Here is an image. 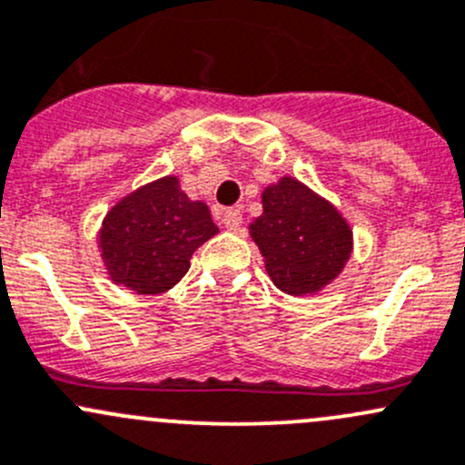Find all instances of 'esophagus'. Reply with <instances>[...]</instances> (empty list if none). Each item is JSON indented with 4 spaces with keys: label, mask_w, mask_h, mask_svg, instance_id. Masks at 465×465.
Masks as SVG:
<instances>
[{
    "label": "esophagus",
    "mask_w": 465,
    "mask_h": 465,
    "mask_svg": "<svg viewBox=\"0 0 465 465\" xmlns=\"http://www.w3.org/2000/svg\"><path fill=\"white\" fill-rule=\"evenodd\" d=\"M241 223H242V212L238 207L227 209V212L223 213V224L229 229V232H238V229H241Z\"/></svg>",
    "instance_id": "esophagus-1"
}]
</instances>
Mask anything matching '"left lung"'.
<instances>
[{
	"label": "left lung",
	"instance_id": "8db88e82",
	"mask_svg": "<svg viewBox=\"0 0 465 465\" xmlns=\"http://www.w3.org/2000/svg\"><path fill=\"white\" fill-rule=\"evenodd\" d=\"M249 232L273 285L292 296L321 292L343 272L351 253L345 218L290 175L262 192V216Z\"/></svg>",
	"mask_w": 465,
	"mask_h": 465
}]
</instances>
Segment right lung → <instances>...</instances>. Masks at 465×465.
Returning a JSON list of instances; mask_svg holds the SVG:
<instances>
[{"label": "right lung", "mask_w": 465, "mask_h": 465, "mask_svg": "<svg viewBox=\"0 0 465 465\" xmlns=\"http://www.w3.org/2000/svg\"><path fill=\"white\" fill-rule=\"evenodd\" d=\"M209 207L189 200L175 175L129 193L106 213L100 249L109 276L138 294H163L189 270L192 253L216 236Z\"/></svg>", "instance_id": "add662e5"}]
</instances>
